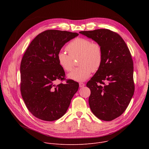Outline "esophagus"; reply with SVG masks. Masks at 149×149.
Returning a JSON list of instances; mask_svg holds the SVG:
<instances>
[{"label": "esophagus", "instance_id": "1", "mask_svg": "<svg viewBox=\"0 0 149 149\" xmlns=\"http://www.w3.org/2000/svg\"><path fill=\"white\" fill-rule=\"evenodd\" d=\"M79 87H84L85 86V84L82 83V82H79Z\"/></svg>", "mask_w": 149, "mask_h": 149}]
</instances>
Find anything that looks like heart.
Here are the masks:
<instances>
[{
    "instance_id": "b5f03b06",
    "label": "heart",
    "mask_w": 149,
    "mask_h": 149,
    "mask_svg": "<svg viewBox=\"0 0 149 149\" xmlns=\"http://www.w3.org/2000/svg\"><path fill=\"white\" fill-rule=\"evenodd\" d=\"M68 53L61 50L57 55L59 65L65 71H70L74 66V59H78L80 65L68 75V78L81 82L89 78L91 71L95 72L100 67L102 61V51L100 45L88 39L77 38L67 45Z\"/></svg>"
}]
</instances>
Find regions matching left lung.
<instances>
[{"label":"left lung","instance_id":"1","mask_svg":"<svg viewBox=\"0 0 149 149\" xmlns=\"http://www.w3.org/2000/svg\"><path fill=\"white\" fill-rule=\"evenodd\" d=\"M79 33L101 47V65L87 84L91 90L88 102L97 118L111 121L124 112L134 94L133 62L130 52L123 38L109 29Z\"/></svg>","mask_w":149,"mask_h":149}]
</instances>
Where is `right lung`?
Wrapping results in <instances>:
<instances>
[{
    "label": "right lung",
    "instance_id": "add662e5",
    "mask_svg": "<svg viewBox=\"0 0 149 149\" xmlns=\"http://www.w3.org/2000/svg\"><path fill=\"white\" fill-rule=\"evenodd\" d=\"M77 33L47 30L31 42L20 63V91L28 110L36 118L52 121L64 115L77 92L79 84L69 79L67 84H54L63 80L65 72L59 65L57 55Z\"/></svg>",
    "mask_w": 149,
    "mask_h": 149
}]
</instances>
